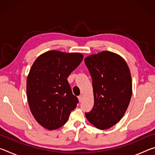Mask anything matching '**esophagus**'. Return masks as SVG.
Masks as SVG:
<instances>
[{
  "label": "esophagus",
  "mask_w": 155,
  "mask_h": 155,
  "mask_svg": "<svg viewBox=\"0 0 155 155\" xmlns=\"http://www.w3.org/2000/svg\"><path fill=\"white\" fill-rule=\"evenodd\" d=\"M78 101H79V102L81 103V102L82 101V100H83V96H82V95L78 96Z\"/></svg>",
  "instance_id": "34e87169"
}]
</instances>
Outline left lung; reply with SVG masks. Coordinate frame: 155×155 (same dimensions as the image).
Returning <instances> with one entry per match:
<instances>
[{"label":"left lung","instance_id":"obj_1","mask_svg":"<svg viewBox=\"0 0 155 155\" xmlns=\"http://www.w3.org/2000/svg\"><path fill=\"white\" fill-rule=\"evenodd\" d=\"M85 64L92 78L94 103L85 113L91 124L101 130L114 126L124 116L132 96L130 72L118 54L103 51L91 54Z\"/></svg>","mask_w":155,"mask_h":155}]
</instances>
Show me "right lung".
Here are the masks:
<instances>
[{
    "label": "right lung",
    "instance_id": "right-lung-1",
    "mask_svg": "<svg viewBox=\"0 0 155 155\" xmlns=\"http://www.w3.org/2000/svg\"><path fill=\"white\" fill-rule=\"evenodd\" d=\"M83 59L78 52L50 51L33 63L27 80L28 104L39 124L48 130L64 125L78 100L67 78Z\"/></svg>",
    "mask_w": 155,
    "mask_h": 155
}]
</instances>
